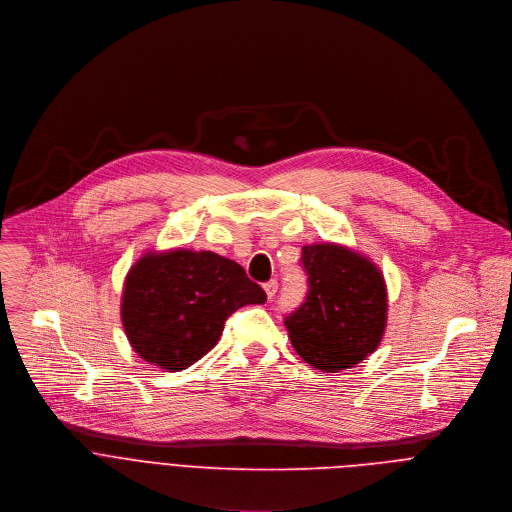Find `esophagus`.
I'll return each mask as SVG.
<instances>
[{"label":"esophagus","instance_id":"34e87169","mask_svg":"<svg viewBox=\"0 0 512 512\" xmlns=\"http://www.w3.org/2000/svg\"><path fill=\"white\" fill-rule=\"evenodd\" d=\"M264 290H266V296L268 298H274L276 296V290H278V282L276 280H270L264 284Z\"/></svg>","mask_w":512,"mask_h":512}]
</instances>
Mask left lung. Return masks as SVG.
<instances>
[{
    "label": "left lung",
    "instance_id": "left-lung-1",
    "mask_svg": "<svg viewBox=\"0 0 512 512\" xmlns=\"http://www.w3.org/2000/svg\"><path fill=\"white\" fill-rule=\"evenodd\" d=\"M309 294L286 317L294 351L315 369L339 373L371 355L387 327V284L365 254L335 242L302 246Z\"/></svg>",
    "mask_w": 512,
    "mask_h": 512
}]
</instances>
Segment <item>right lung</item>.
<instances>
[{"label": "right lung", "mask_w": 512, "mask_h": 512, "mask_svg": "<svg viewBox=\"0 0 512 512\" xmlns=\"http://www.w3.org/2000/svg\"><path fill=\"white\" fill-rule=\"evenodd\" d=\"M266 292L244 268L210 250H147L127 272L121 321L133 351L181 371L216 347L226 319Z\"/></svg>", "instance_id": "right-lung-1"}]
</instances>
